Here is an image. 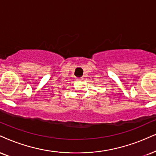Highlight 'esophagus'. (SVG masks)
<instances>
[{"mask_svg":"<svg viewBox=\"0 0 156 156\" xmlns=\"http://www.w3.org/2000/svg\"><path fill=\"white\" fill-rule=\"evenodd\" d=\"M83 80V78L82 77H80V78H77V80H80V81H82V80Z\"/></svg>","mask_w":156,"mask_h":156,"instance_id":"34e87169","label":"esophagus"}]
</instances>
